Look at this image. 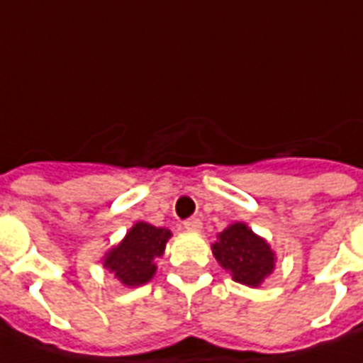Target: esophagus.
I'll list each match as a JSON object with an SVG mask.
<instances>
[{"mask_svg":"<svg viewBox=\"0 0 363 363\" xmlns=\"http://www.w3.org/2000/svg\"><path fill=\"white\" fill-rule=\"evenodd\" d=\"M184 227L187 229V231L196 233V231H201V229H202V221L199 220V218H189V220L184 221Z\"/></svg>","mask_w":363,"mask_h":363,"instance_id":"1","label":"esophagus"}]
</instances>
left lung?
Instances as JSON below:
<instances>
[{
    "label": "left lung",
    "instance_id": "obj_1",
    "mask_svg": "<svg viewBox=\"0 0 363 363\" xmlns=\"http://www.w3.org/2000/svg\"><path fill=\"white\" fill-rule=\"evenodd\" d=\"M212 252L220 265L231 271L237 282L252 288H257L274 269L271 246L244 223H233L225 231H221Z\"/></svg>",
    "mask_w": 363,
    "mask_h": 363
}]
</instances>
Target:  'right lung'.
Instances as JSON below:
<instances>
[{
  "label": "right lung",
  "instance_id": "add662e5",
  "mask_svg": "<svg viewBox=\"0 0 363 363\" xmlns=\"http://www.w3.org/2000/svg\"><path fill=\"white\" fill-rule=\"evenodd\" d=\"M172 233L150 223H136L126 233L125 240L115 246L104 261L125 286H142L155 274V259L161 257Z\"/></svg>",
  "mask_w": 363,
  "mask_h": 363
}]
</instances>
